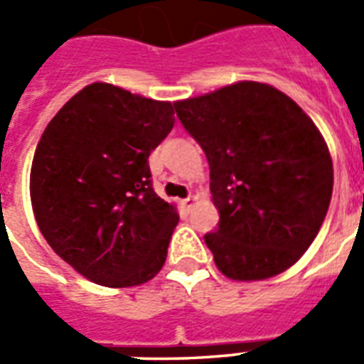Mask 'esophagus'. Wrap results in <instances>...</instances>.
<instances>
[{
    "label": "esophagus",
    "mask_w": 364,
    "mask_h": 364,
    "mask_svg": "<svg viewBox=\"0 0 364 364\" xmlns=\"http://www.w3.org/2000/svg\"><path fill=\"white\" fill-rule=\"evenodd\" d=\"M197 200H198L197 195H191V197H187L185 200H183V206H193Z\"/></svg>",
    "instance_id": "1"
}]
</instances>
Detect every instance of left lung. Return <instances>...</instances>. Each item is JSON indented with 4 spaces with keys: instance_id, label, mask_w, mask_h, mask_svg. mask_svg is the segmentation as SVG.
Returning a JSON list of instances; mask_svg holds the SVG:
<instances>
[{
    "instance_id": "obj_1",
    "label": "left lung",
    "mask_w": 364,
    "mask_h": 364,
    "mask_svg": "<svg viewBox=\"0 0 364 364\" xmlns=\"http://www.w3.org/2000/svg\"><path fill=\"white\" fill-rule=\"evenodd\" d=\"M173 105L210 166L220 222L205 242L218 271L247 282L292 267L318 236L333 191L328 144L312 119L259 82Z\"/></svg>"
}]
</instances>
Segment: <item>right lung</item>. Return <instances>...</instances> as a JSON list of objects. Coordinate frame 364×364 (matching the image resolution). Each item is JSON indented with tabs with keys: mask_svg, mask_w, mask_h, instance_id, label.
<instances>
[{
	"mask_svg": "<svg viewBox=\"0 0 364 364\" xmlns=\"http://www.w3.org/2000/svg\"><path fill=\"white\" fill-rule=\"evenodd\" d=\"M173 124L169 101L95 82L44 128L31 167L33 213L85 279L127 289L164 267L179 214L151 189L148 158Z\"/></svg>",
	"mask_w": 364,
	"mask_h": 364,
	"instance_id": "obj_1",
	"label": "right lung"
}]
</instances>
